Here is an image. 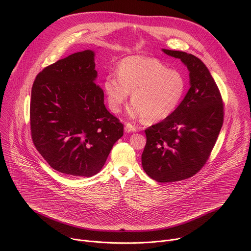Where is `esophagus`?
Wrapping results in <instances>:
<instances>
[{
    "instance_id": "34e87169",
    "label": "esophagus",
    "mask_w": 251,
    "mask_h": 251,
    "mask_svg": "<svg viewBox=\"0 0 251 251\" xmlns=\"http://www.w3.org/2000/svg\"><path fill=\"white\" fill-rule=\"evenodd\" d=\"M136 130H137V128H136L135 125H133V124H131V123H125V131H126L127 133L134 132V131H136Z\"/></svg>"
}]
</instances>
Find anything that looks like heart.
Instances as JSON below:
<instances>
[{
	"instance_id": "obj_1",
	"label": "heart",
	"mask_w": 251,
	"mask_h": 251,
	"mask_svg": "<svg viewBox=\"0 0 251 251\" xmlns=\"http://www.w3.org/2000/svg\"><path fill=\"white\" fill-rule=\"evenodd\" d=\"M117 74L108 75L103 83L109 108L119 113L132 92L130 115L142 116L149 123L169 117L187 90L186 78L180 71L169 69L154 57H125L118 64Z\"/></svg>"
}]
</instances>
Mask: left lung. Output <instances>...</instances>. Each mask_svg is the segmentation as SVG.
Here are the masks:
<instances>
[{"mask_svg": "<svg viewBox=\"0 0 251 251\" xmlns=\"http://www.w3.org/2000/svg\"><path fill=\"white\" fill-rule=\"evenodd\" d=\"M163 51L187 65L191 87L169 117L145 130L142 166L153 180L171 183L193 176L205 165L224 123L225 105L200 58L184 51Z\"/></svg>", "mask_w": 251, "mask_h": 251, "instance_id": "1", "label": "left lung"}]
</instances>
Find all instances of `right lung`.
Masks as SVG:
<instances>
[{
    "label": "right lung",
    "mask_w": 251,
    "mask_h": 251,
    "mask_svg": "<svg viewBox=\"0 0 251 251\" xmlns=\"http://www.w3.org/2000/svg\"><path fill=\"white\" fill-rule=\"evenodd\" d=\"M96 76L94 52L87 50L45 67L31 87L33 145L52 169L68 176L97 174L123 136Z\"/></svg>",
    "instance_id": "1"
}]
</instances>
